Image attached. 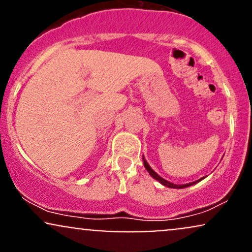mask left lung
Here are the masks:
<instances>
[{
  "label": "left lung",
  "instance_id": "1",
  "mask_svg": "<svg viewBox=\"0 0 252 252\" xmlns=\"http://www.w3.org/2000/svg\"><path fill=\"white\" fill-rule=\"evenodd\" d=\"M143 164H144V167H146V169L148 170V173L150 175L153 176V178L155 179V180H158V181H160L161 184L163 185V186H167V187H169V189H185V187H189V186H192V185H194V184H196V182H199L200 180H202V179L205 178H201V179H199V180H196V181H194V182H189V184H186V185H175V184H172V182H169V181H167V180H164V179H162L161 178L160 175H158L156 174V173L154 172V170H153L152 168H150V166L148 163H147V161L146 160H143Z\"/></svg>",
  "mask_w": 252,
  "mask_h": 252
}]
</instances>
